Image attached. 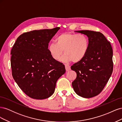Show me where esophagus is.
<instances>
[{"label": "esophagus", "mask_w": 122, "mask_h": 122, "mask_svg": "<svg viewBox=\"0 0 122 122\" xmlns=\"http://www.w3.org/2000/svg\"><path fill=\"white\" fill-rule=\"evenodd\" d=\"M65 68H66V71H69L71 70V68H70V66L66 64L65 65Z\"/></svg>", "instance_id": "34e87169"}]
</instances>
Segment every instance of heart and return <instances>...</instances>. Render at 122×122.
Returning <instances> with one entry per match:
<instances>
[{
  "label": "heart",
  "instance_id": "b5f03b06",
  "mask_svg": "<svg viewBox=\"0 0 122 122\" xmlns=\"http://www.w3.org/2000/svg\"><path fill=\"white\" fill-rule=\"evenodd\" d=\"M56 44L52 43L48 46V51L54 60L61 59L62 62L73 61L78 62L86 56L89 48V41L86 36L70 32L62 33L57 36Z\"/></svg>",
  "mask_w": 122,
  "mask_h": 122
}]
</instances>
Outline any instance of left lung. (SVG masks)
Masks as SVG:
<instances>
[{"instance_id":"1","label":"left lung","mask_w":122,"mask_h":122,"mask_svg":"<svg viewBox=\"0 0 122 122\" xmlns=\"http://www.w3.org/2000/svg\"><path fill=\"white\" fill-rule=\"evenodd\" d=\"M86 35L89 48L82 61L71 66L77 74L72 85L80 97L90 98L101 93L113 71L112 47L102 33L92 30L76 31Z\"/></svg>"}]
</instances>
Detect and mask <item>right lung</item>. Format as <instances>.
Masks as SVG:
<instances>
[{"instance_id":"add662e5","label":"right lung","mask_w":122,"mask_h":122,"mask_svg":"<svg viewBox=\"0 0 122 122\" xmlns=\"http://www.w3.org/2000/svg\"><path fill=\"white\" fill-rule=\"evenodd\" d=\"M60 29L25 32L16 40L11 50L13 78L28 96L49 98L54 92L58 79L66 72L64 65L51 57L48 43Z\"/></svg>"}]
</instances>
